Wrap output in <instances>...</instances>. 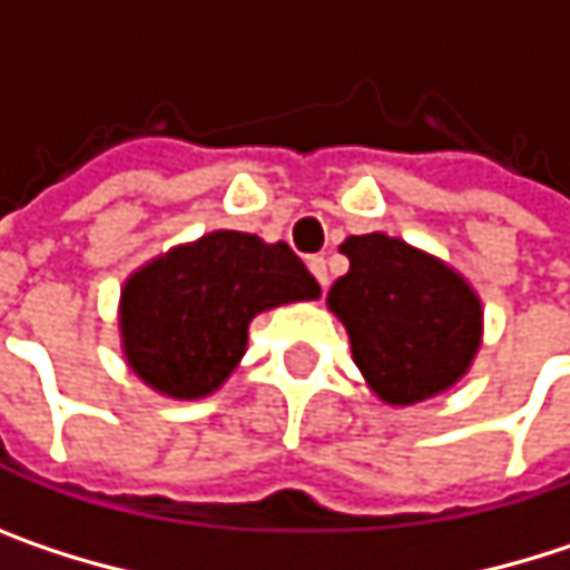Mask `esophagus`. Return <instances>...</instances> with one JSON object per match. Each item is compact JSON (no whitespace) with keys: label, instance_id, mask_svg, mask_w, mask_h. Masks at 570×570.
<instances>
[{"label":"esophagus","instance_id":"1","mask_svg":"<svg viewBox=\"0 0 570 570\" xmlns=\"http://www.w3.org/2000/svg\"><path fill=\"white\" fill-rule=\"evenodd\" d=\"M306 267H309V274L316 277V284L323 286V289L330 286V271H326V261H323V257H309Z\"/></svg>","mask_w":570,"mask_h":570}]
</instances>
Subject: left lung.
<instances>
[{
    "label": "left lung",
    "instance_id": "1",
    "mask_svg": "<svg viewBox=\"0 0 570 570\" xmlns=\"http://www.w3.org/2000/svg\"><path fill=\"white\" fill-rule=\"evenodd\" d=\"M340 250L350 257V274L333 284L326 303L343 320L373 393L390 405H412L449 390L482 336L472 286L386 234L346 237Z\"/></svg>",
    "mask_w": 570,
    "mask_h": 570
}]
</instances>
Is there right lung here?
Here are the masks:
<instances>
[{
    "instance_id": "1",
    "label": "right lung",
    "mask_w": 570,
    "mask_h": 570,
    "mask_svg": "<svg viewBox=\"0 0 570 570\" xmlns=\"http://www.w3.org/2000/svg\"><path fill=\"white\" fill-rule=\"evenodd\" d=\"M313 296L320 284L286 244L214 230L125 284V356L165 396H207L240 363L257 313Z\"/></svg>"
}]
</instances>
